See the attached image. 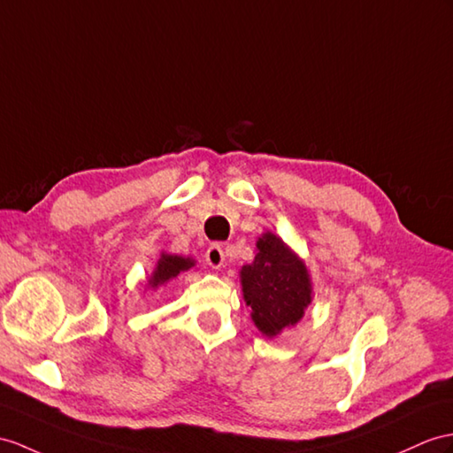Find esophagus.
Wrapping results in <instances>:
<instances>
[{
  "label": "esophagus",
  "instance_id": "1",
  "mask_svg": "<svg viewBox=\"0 0 453 453\" xmlns=\"http://www.w3.org/2000/svg\"><path fill=\"white\" fill-rule=\"evenodd\" d=\"M205 261H207L209 267L219 269L220 265H223V261H225V251H223V248H220L219 244L209 246L207 251H205Z\"/></svg>",
  "mask_w": 453,
  "mask_h": 453
}]
</instances>
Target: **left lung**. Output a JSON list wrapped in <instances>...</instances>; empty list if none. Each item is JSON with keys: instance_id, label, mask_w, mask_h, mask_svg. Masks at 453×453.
I'll return each mask as SVG.
<instances>
[{"instance_id": "left-lung-1", "label": "left lung", "mask_w": 453, "mask_h": 453, "mask_svg": "<svg viewBox=\"0 0 453 453\" xmlns=\"http://www.w3.org/2000/svg\"><path fill=\"white\" fill-rule=\"evenodd\" d=\"M251 319L265 336H277L296 325L311 303V282L305 265L271 233L257 240V256L240 273Z\"/></svg>"}]
</instances>
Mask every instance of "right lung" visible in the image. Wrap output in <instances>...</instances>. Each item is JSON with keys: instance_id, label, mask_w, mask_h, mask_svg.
<instances>
[{"instance_id": "add662e5", "label": "right lung", "mask_w": 453, "mask_h": 453, "mask_svg": "<svg viewBox=\"0 0 453 453\" xmlns=\"http://www.w3.org/2000/svg\"><path fill=\"white\" fill-rule=\"evenodd\" d=\"M190 267H194L192 259L179 257V256H165L163 253L159 263H157V269L153 271V277L150 279V284L151 286L165 284L167 280L174 279L180 271H188Z\"/></svg>"}]
</instances>
